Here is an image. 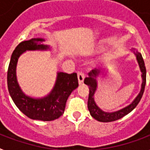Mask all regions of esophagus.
Instances as JSON below:
<instances>
[{"mask_svg": "<svg viewBox=\"0 0 150 150\" xmlns=\"http://www.w3.org/2000/svg\"><path fill=\"white\" fill-rule=\"evenodd\" d=\"M77 78H78L79 84H81L84 81V79H85V74H83L82 72H78L77 73Z\"/></svg>", "mask_w": 150, "mask_h": 150, "instance_id": "34e87169", "label": "esophagus"}]
</instances>
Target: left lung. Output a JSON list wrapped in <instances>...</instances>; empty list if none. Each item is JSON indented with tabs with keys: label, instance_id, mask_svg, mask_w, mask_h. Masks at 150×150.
Wrapping results in <instances>:
<instances>
[{
	"label": "left lung",
	"instance_id": "obj_1",
	"mask_svg": "<svg viewBox=\"0 0 150 150\" xmlns=\"http://www.w3.org/2000/svg\"><path fill=\"white\" fill-rule=\"evenodd\" d=\"M133 53L136 56L137 61L139 64L140 69L142 72V88L140 91L139 94L137 96V98L133 100V101L130 105L128 106L125 107L123 109L120 110L115 111V112H105L102 110L97 105V104L94 100V94L95 92L98 88V76H99L100 74H103V71H101V69H93L88 73V76L86 77L84 81V83L87 85L89 88V94H88V109L90 112V115L96 119L97 121H101V122H110V121H114L121 119L128 113L135 109V107L138 105L139 101L142 98L143 93L145 90V83H146V69H145V62L142 58V56L137 50H132Z\"/></svg>",
	"mask_w": 150,
	"mask_h": 150
}]
</instances>
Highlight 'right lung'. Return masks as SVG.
Masks as SVG:
<instances>
[{"mask_svg": "<svg viewBox=\"0 0 150 150\" xmlns=\"http://www.w3.org/2000/svg\"><path fill=\"white\" fill-rule=\"evenodd\" d=\"M42 38H33L22 41L16 47L11 56L8 69V89L15 105L28 117L33 120L49 121L59 118L64 113L68 98L78 87L76 73L65 74L58 72L55 86L50 94L41 98H33L25 95L17 82V64L20 56L27 50H50L47 45L41 44Z\"/></svg>", "mask_w": 150, "mask_h": 150, "instance_id": "add662e5", "label": "right lung"}]
</instances>
